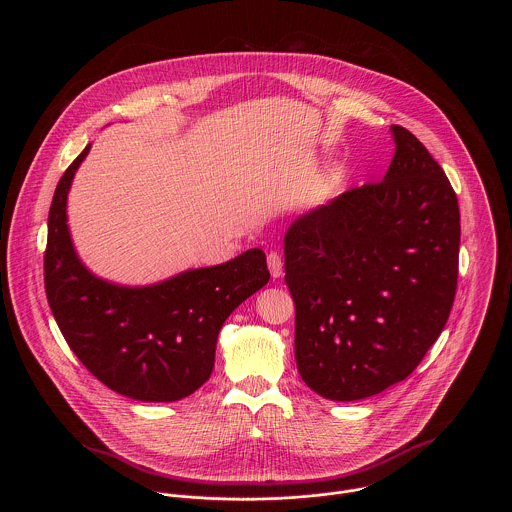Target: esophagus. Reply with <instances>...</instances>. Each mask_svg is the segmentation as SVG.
Listing matches in <instances>:
<instances>
[{
	"mask_svg": "<svg viewBox=\"0 0 512 512\" xmlns=\"http://www.w3.org/2000/svg\"><path fill=\"white\" fill-rule=\"evenodd\" d=\"M268 268L272 278H280L284 274V260L280 256V252H270L268 254Z\"/></svg>",
	"mask_w": 512,
	"mask_h": 512,
	"instance_id": "obj_1",
	"label": "esophagus"
}]
</instances>
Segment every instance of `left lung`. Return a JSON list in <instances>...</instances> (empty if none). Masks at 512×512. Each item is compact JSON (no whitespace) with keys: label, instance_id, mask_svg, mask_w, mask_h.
I'll use <instances>...</instances> for the list:
<instances>
[{"label":"left lung","instance_id":"8db88e82","mask_svg":"<svg viewBox=\"0 0 512 512\" xmlns=\"http://www.w3.org/2000/svg\"><path fill=\"white\" fill-rule=\"evenodd\" d=\"M392 134L380 183L303 215L284 238L297 370L337 402L408 378L438 341L457 290V195L412 132Z\"/></svg>","mask_w":512,"mask_h":512}]
</instances>
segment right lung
<instances>
[{
    "label": "right lung",
    "instance_id": "obj_1",
    "mask_svg": "<svg viewBox=\"0 0 512 512\" xmlns=\"http://www.w3.org/2000/svg\"><path fill=\"white\" fill-rule=\"evenodd\" d=\"M90 144L63 173L49 211L45 292L78 361L110 390L142 402H175L201 388L215 366L226 317L270 280L266 254L189 270L147 288L92 276L74 254L67 195Z\"/></svg>",
    "mask_w": 512,
    "mask_h": 512
}]
</instances>
